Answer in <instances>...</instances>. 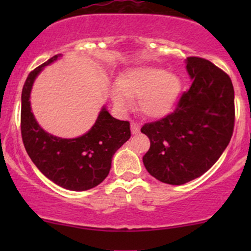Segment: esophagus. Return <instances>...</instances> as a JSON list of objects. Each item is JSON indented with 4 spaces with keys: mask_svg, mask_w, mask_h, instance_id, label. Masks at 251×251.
Here are the masks:
<instances>
[{
    "mask_svg": "<svg viewBox=\"0 0 251 251\" xmlns=\"http://www.w3.org/2000/svg\"><path fill=\"white\" fill-rule=\"evenodd\" d=\"M139 125H138L137 123H131V131H132V133L133 134H137V133H139Z\"/></svg>",
    "mask_w": 251,
    "mask_h": 251,
    "instance_id": "obj_1",
    "label": "esophagus"
}]
</instances>
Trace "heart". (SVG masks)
Returning <instances> with one entry per match:
<instances>
[{"label": "heart", "mask_w": 251, "mask_h": 251, "mask_svg": "<svg viewBox=\"0 0 251 251\" xmlns=\"http://www.w3.org/2000/svg\"><path fill=\"white\" fill-rule=\"evenodd\" d=\"M183 82L179 75L160 67H139L128 71L112 89V99L120 109L131 108L132 99L145 116L160 118L170 113L180 96Z\"/></svg>", "instance_id": "b5f03b06"}]
</instances>
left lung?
<instances>
[{
	"mask_svg": "<svg viewBox=\"0 0 251 251\" xmlns=\"http://www.w3.org/2000/svg\"><path fill=\"white\" fill-rule=\"evenodd\" d=\"M192 85L175 111L144 124L150 139L143 157L149 174L163 183L181 185L205 174L226 149L235 125V96L224 71L198 56L186 59Z\"/></svg>",
	"mask_w": 251,
	"mask_h": 251,
	"instance_id": "obj_1",
	"label": "left lung"
}]
</instances>
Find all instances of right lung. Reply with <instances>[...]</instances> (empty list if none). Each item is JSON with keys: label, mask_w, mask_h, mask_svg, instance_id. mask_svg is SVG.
<instances>
[{"label": "right lung", "mask_w": 251, "mask_h": 251, "mask_svg": "<svg viewBox=\"0 0 251 251\" xmlns=\"http://www.w3.org/2000/svg\"><path fill=\"white\" fill-rule=\"evenodd\" d=\"M59 56L61 54L31 71L25 80L21 97L22 142L30 159L48 179L63 189L85 191L108 176L112 157L131 137L129 123L116 119L103 107L93 127L79 138L62 139L43 131L31 113V86L42 68Z\"/></svg>", "instance_id": "obj_1"}]
</instances>
